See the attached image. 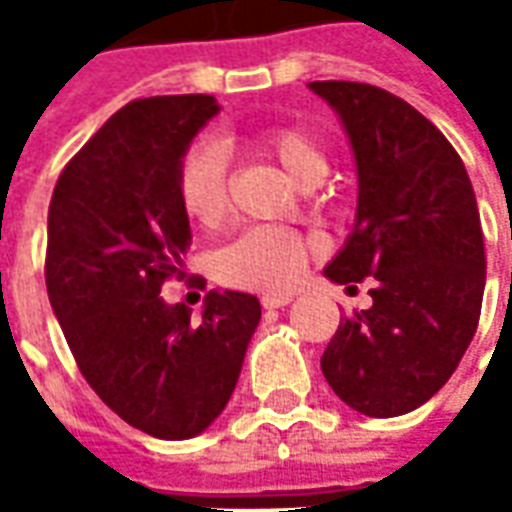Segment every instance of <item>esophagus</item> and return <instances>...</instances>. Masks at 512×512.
Here are the masks:
<instances>
[{
	"label": "esophagus",
	"instance_id": "obj_1",
	"mask_svg": "<svg viewBox=\"0 0 512 512\" xmlns=\"http://www.w3.org/2000/svg\"><path fill=\"white\" fill-rule=\"evenodd\" d=\"M290 301H293L290 293H263V296H260L263 310H282V307H288Z\"/></svg>",
	"mask_w": 512,
	"mask_h": 512
}]
</instances>
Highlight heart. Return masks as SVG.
<instances>
[{
    "label": "heart",
    "instance_id": "b5f03b06",
    "mask_svg": "<svg viewBox=\"0 0 512 512\" xmlns=\"http://www.w3.org/2000/svg\"><path fill=\"white\" fill-rule=\"evenodd\" d=\"M257 156L277 161L301 189H315L329 172L321 142L301 126H266L227 136ZM178 200L191 224L213 230L224 222L227 194V156L216 142H197L178 164ZM312 255L307 235L285 227H252L227 244L216 257V277L227 288L285 290L290 288Z\"/></svg>",
    "mask_w": 512,
    "mask_h": 512
}]
</instances>
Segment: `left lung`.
Returning a JSON list of instances; mask_svg holds the SVG:
<instances>
[{"instance_id": "obj_1", "label": "left lung", "mask_w": 512, "mask_h": 512, "mask_svg": "<svg viewBox=\"0 0 512 512\" xmlns=\"http://www.w3.org/2000/svg\"><path fill=\"white\" fill-rule=\"evenodd\" d=\"M310 90L343 120L359 175L354 230L323 274L373 277V307L340 321L321 370L359 414L400 417L450 381L477 332L485 246L472 180L403 98L362 82Z\"/></svg>"}]
</instances>
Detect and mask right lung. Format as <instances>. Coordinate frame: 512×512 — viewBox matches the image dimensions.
I'll return each mask as SVG.
<instances>
[{"label":"right lung","mask_w":512,"mask_h":512,"mask_svg":"<svg viewBox=\"0 0 512 512\" xmlns=\"http://www.w3.org/2000/svg\"><path fill=\"white\" fill-rule=\"evenodd\" d=\"M216 112L213 95L131 101L51 194V310L95 395L156 439H191L222 414L260 323V301L238 290H211L200 318L161 299L191 244L178 164Z\"/></svg>","instance_id":"1"}]
</instances>
